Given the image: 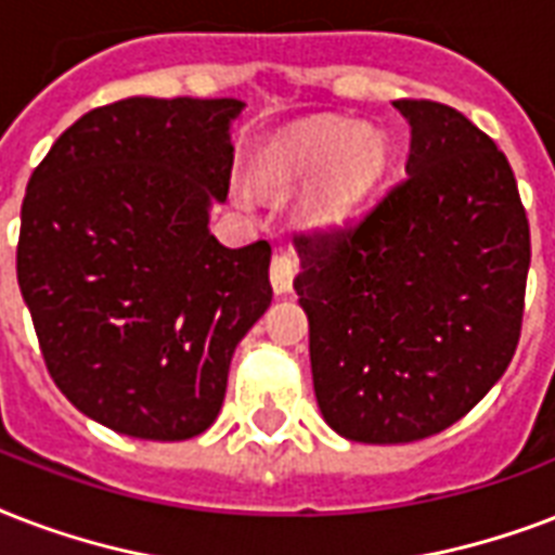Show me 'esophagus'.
<instances>
[{
	"mask_svg": "<svg viewBox=\"0 0 555 555\" xmlns=\"http://www.w3.org/2000/svg\"><path fill=\"white\" fill-rule=\"evenodd\" d=\"M292 278H295V257L292 255H274L272 260V289L274 295H289Z\"/></svg>",
	"mask_w": 555,
	"mask_h": 555,
	"instance_id": "esophagus-1",
	"label": "esophagus"
}]
</instances>
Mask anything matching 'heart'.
<instances>
[{
  "mask_svg": "<svg viewBox=\"0 0 555 555\" xmlns=\"http://www.w3.org/2000/svg\"><path fill=\"white\" fill-rule=\"evenodd\" d=\"M385 167L376 127L345 118H315L274 132L257 150L255 176L269 191H289L318 173L307 196V222L326 225L345 217Z\"/></svg>",
  "mask_w": 555,
  "mask_h": 555,
  "instance_id": "heart-1",
  "label": "heart"
}]
</instances>
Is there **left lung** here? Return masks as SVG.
<instances>
[{
	"instance_id": "left-lung-1",
	"label": "left lung",
	"mask_w": 555,
	"mask_h": 555,
	"mask_svg": "<svg viewBox=\"0 0 555 555\" xmlns=\"http://www.w3.org/2000/svg\"><path fill=\"white\" fill-rule=\"evenodd\" d=\"M405 179L362 217L295 240L312 388L345 440L393 446L449 428L513 362L530 225L495 141L452 106L393 101Z\"/></svg>"
}]
</instances>
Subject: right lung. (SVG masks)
<instances>
[{
	"label": "right lung",
	"mask_w": 555,
	"mask_h": 555,
	"mask_svg": "<svg viewBox=\"0 0 555 555\" xmlns=\"http://www.w3.org/2000/svg\"><path fill=\"white\" fill-rule=\"evenodd\" d=\"M237 98H124L31 173L16 278L42 359L89 420L141 440L214 425L231 356L272 304V246L225 248Z\"/></svg>",
	"instance_id": "obj_1"
}]
</instances>
